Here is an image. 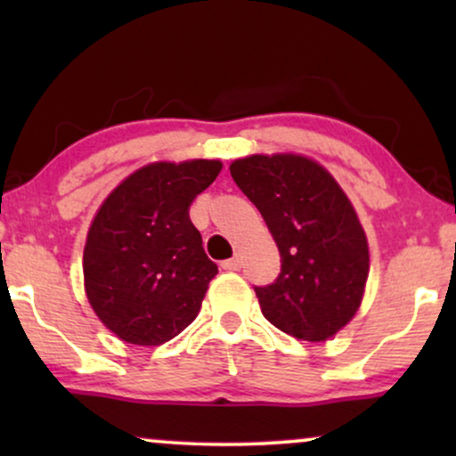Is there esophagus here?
Masks as SVG:
<instances>
[{
    "label": "esophagus",
    "mask_w": 456,
    "mask_h": 456,
    "mask_svg": "<svg viewBox=\"0 0 456 456\" xmlns=\"http://www.w3.org/2000/svg\"><path fill=\"white\" fill-rule=\"evenodd\" d=\"M222 267H224V270H230V272L240 270V267H242V259H240V255H234L232 259L222 261Z\"/></svg>",
    "instance_id": "1"
}]
</instances>
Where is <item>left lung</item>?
Returning <instances> with one entry per match:
<instances>
[{"label": "left lung", "mask_w": 456, "mask_h": 456, "mask_svg": "<svg viewBox=\"0 0 456 456\" xmlns=\"http://www.w3.org/2000/svg\"><path fill=\"white\" fill-rule=\"evenodd\" d=\"M230 174L264 216L282 257L278 278L255 286L261 314L295 338L328 340L357 314L370 272L351 201L301 155H251L236 159Z\"/></svg>", "instance_id": "obj_1"}]
</instances>
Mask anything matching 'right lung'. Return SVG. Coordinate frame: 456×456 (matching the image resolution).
Masks as SVG:
<instances>
[{
	"instance_id": "add662e5",
	"label": "right lung",
	"mask_w": 456,
	"mask_h": 456,
	"mask_svg": "<svg viewBox=\"0 0 456 456\" xmlns=\"http://www.w3.org/2000/svg\"><path fill=\"white\" fill-rule=\"evenodd\" d=\"M220 170L216 159L145 166L97 211L83 255L85 289L118 338L158 346L197 317L217 265L189 208Z\"/></svg>"
}]
</instances>
